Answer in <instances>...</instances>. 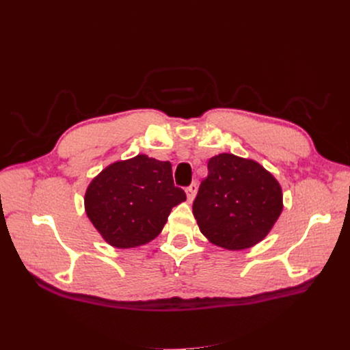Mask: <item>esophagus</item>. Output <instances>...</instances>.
<instances>
[{
    "label": "esophagus",
    "instance_id": "esophagus-1",
    "mask_svg": "<svg viewBox=\"0 0 350 350\" xmlns=\"http://www.w3.org/2000/svg\"><path fill=\"white\" fill-rule=\"evenodd\" d=\"M186 193H187V200L193 201L197 193V183H191V185L186 189Z\"/></svg>",
    "mask_w": 350,
    "mask_h": 350
}]
</instances>
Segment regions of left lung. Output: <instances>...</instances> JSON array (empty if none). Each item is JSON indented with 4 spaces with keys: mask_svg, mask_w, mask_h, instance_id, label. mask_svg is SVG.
Instances as JSON below:
<instances>
[{
    "mask_svg": "<svg viewBox=\"0 0 350 350\" xmlns=\"http://www.w3.org/2000/svg\"><path fill=\"white\" fill-rule=\"evenodd\" d=\"M282 207L280 183L260 163L221 153L208 160L193 214L210 243L237 251L262 241Z\"/></svg>",
    "mask_w": 350,
    "mask_h": 350,
    "instance_id": "obj_1",
    "label": "left lung"
}]
</instances>
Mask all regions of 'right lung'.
Masks as SVG:
<instances>
[{
  "label": "right lung",
  "instance_id": "right-lung-1",
  "mask_svg": "<svg viewBox=\"0 0 350 350\" xmlns=\"http://www.w3.org/2000/svg\"><path fill=\"white\" fill-rule=\"evenodd\" d=\"M185 200L170 161L137 154L109 164L90 181L85 211L107 244L133 248L154 240L172 208Z\"/></svg>",
  "mask_w": 350,
  "mask_h": 350
}]
</instances>
